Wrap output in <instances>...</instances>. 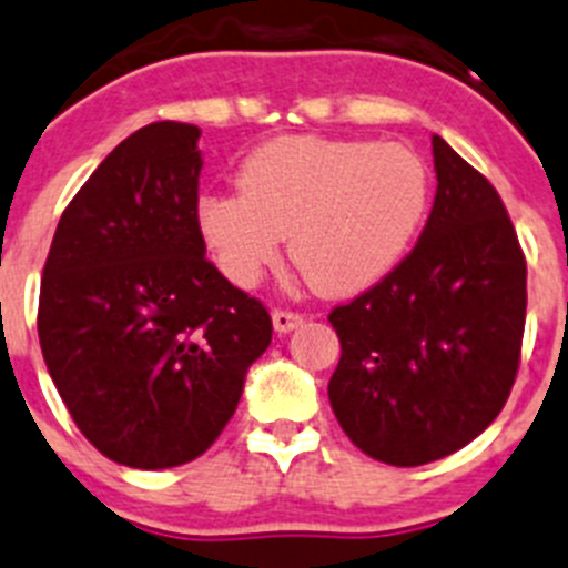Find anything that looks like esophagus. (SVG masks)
I'll return each mask as SVG.
<instances>
[{"instance_id": "obj_1", "label": "esophagus", "mask_w": 568, "mask_h": 568, "mask_svg": "<svg viewBox=\"0 0 568 568\" xmlns=\"http://www.w3.org/2000/svg\"><path fill=\"white\" fill-rule=\"evenodd\" d=\"M301 323H304V315H298V312L273 310V326H275V332L287 334V332H293V328H298Z\"/></svg>"}]
</instances>
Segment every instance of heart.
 <instances>
[{"label":"heart","instance_id":"heart-1","mask_svg":"<svg viewBox=\"0 0 568 568\" xmlns=\"http://www.w3.org/2000/svg\"><path fill=\"white\" fill-rule=\"evenodd\" d=\"M429 194L426 164L402 144L281 136L247 155L240 194L200 200L197 225L236 287H253L290 236L312 290L351 295L402 262Z\"/></svg>","mask_w":568,"mask_h":568}]
</instances>
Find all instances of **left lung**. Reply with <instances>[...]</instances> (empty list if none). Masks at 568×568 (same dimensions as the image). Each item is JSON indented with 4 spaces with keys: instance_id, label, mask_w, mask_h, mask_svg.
Listing matches in <instances>:
<instances>
[{
    "instance_id": "8db88e82",
    "label": "left lung",
    "mask_w": 568,
    "mask_h": 568,
    "mask_svg": "<svg viewBox=\"0 0 568 568\" xmlns=\"http://www.w3.org/2000/svg\"><path fill=\"white\" fill-rule=\"evenodd\" d=\"M437 192L418 245L328 312V402L356 449L424 466L501 413L521 362L527 258L494 183L432 136Z\"/></svg>"
}]
</instances>
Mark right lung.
Wrapping results in <instances>:
<instances>
[{
    "label": "right lung",
    "instance_id": "right-lung-1",
    "mask_svg": "<svg viewBox=\"0 0 568 568\" xmlns=\"http://www.w3.org/2000/svg\"><path fill=\"white\" fill-rule=\"evenodd\" d=\"M200 131L153 122L116 144L63 209L38 295V339L85 440L131 468L212 446L267 351V306L206 258Z\"/></svg>",
    "mask_w": 568,
    "mask_h": 568
}]
</instances>
